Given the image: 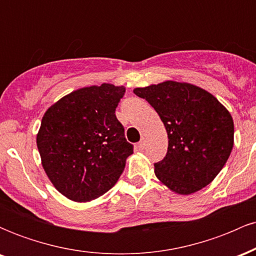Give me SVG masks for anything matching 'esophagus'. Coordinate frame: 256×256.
I'll use <instances>...</instances> for the list:
<instances>
[{
	"label": "esophagus",
	"instance_id": "obj_1",
	"mask_svg": "<svg viewBox=\"0 0 256 256\" xmlns=\"http://www.w3.org/2000/svg\"><path fill=\"white\" fill-rule=\"evenodd\" d=\"M146 143V138H144V137H142V138H140V142H138V148H140V149H144Z\"/></svg>",
	"mask_w": 256,
	"mask_h": 256
}]
</instances>
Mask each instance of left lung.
I'll use <instances>...</instances> for the list:
<instances>
[{
  "label": "left lung",
  "mask_w": 256,
  "mask_h": 256,
  "mask_svg": "<svg viewBox=\"0 0 256 256\" xmlns=\"http://www.w3.org/2000/svg\"><path fill=\"white\" fill-rule=\"evenodd\" d=\"M134 92L156 110L168 137L166 156L154 165L156 178L178 195L207 186L234 146L230 112L207 90L184 82L165 80Z\"/></svg>",
  "instance_id": "left-lung-1"
}]
</instances>
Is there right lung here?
Wrapping results in <instances>:
<instances>
[{
    "instance_id": "1",
    "label": "right lung",
    "mask_w": 256,
    "mask_h": 256,
    "mask_svg": "<svg viewBox=\"0 0 256 256\" xmlns=\"http://www.w3.org/2000/svg\"><path fill=\"white\" fill-rule=\"evenodd\" d=\"M125 88L110 83L77 89L44 113L37 148L44 172L58 192L89 202L118 182L134 152L116 108Z\"/></svg>"
}]
</instances>
